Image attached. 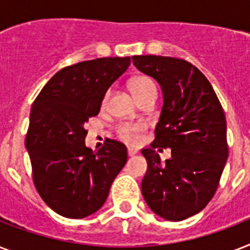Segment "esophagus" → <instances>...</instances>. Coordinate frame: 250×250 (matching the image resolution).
Listing matches in <instances>:
<instances>
[{
	"instance_id": "1",
	"label": "esophagus",
	"mask_w": 250,
	"mask_h": 250,
	"mask_svg": "<svg viewBox=\"0 0 250 250\" xmlns=\"http://www.w3.org/2000/svg\"><path fill=\"white\" fill-rule=\"evenodd\" d=\"M127 153H128V156H129V157H133V156H135V154H136V153H137V150H135V149H132V148H128V150H127Z\"/></svg>"
}]
</instances>
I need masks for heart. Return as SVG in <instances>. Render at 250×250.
<instances>
[{"label":"heart","mask_w":250,"mask_h":250,"mask_svg":"<svg viewBox=\"0 0 250 250\" xmlns=\"http://www.w3.org/2000/svg\"><path fill=\"white\" fill-rule=\"evenodd\" d=\"M131 89H132L133 94L136 96V98L140 101L141 98L145 97L146 94L150 92V90L156 89V84L153 82L149 76H136L131 80ZM109 98V93L105 94L104 97V104H106ZM145 125H141V123H125V125H121L117 128V133L119 139L128 144H135L139 140L140 137V133L144 131Z\"/></svg>","instance_id":"obj_1"}]
</instances>
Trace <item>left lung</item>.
<instances>
[{"instance_id": "8db88e82", "label": "left lung", "mask_w": 250, "mask_h": 250, "mask_svg": "<svg viewBox=\"0 0 250 250\" xmlns=\"http://www.w3.org/2000/svg\"><path fill=\"white\" fill-rule=\"evenodd\" d=\"M132 62L164 93L156 139L141 150L148 162L141 192L157 215L183 221L200 213L218 188L229 157L225 111L209 80L189 62L161 56H133ZM157 146L171 149L166 164Z\"/></svg>"}]
</instances>
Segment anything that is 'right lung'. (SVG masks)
<instances>
[{"label": "right lung", "instance_id": "1", "mask_svg": "<svg viewBox=\"0 0 250 250\" xmlns=\"http://www.w3.org/2000/svg\"><path fill=\"white\" fill-rule=\"evenodd\" d=\"M129 57L84 61L62 68L32 104L25 148L37 192L62 217H88L109 196L127 162V148L107 140L97 152L85 146L88 119L100 113L110 85L128 68Z\"/></svg>", "mask_w": 250, "mask_h": 250}]
</instances>
